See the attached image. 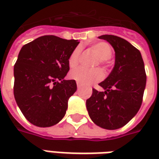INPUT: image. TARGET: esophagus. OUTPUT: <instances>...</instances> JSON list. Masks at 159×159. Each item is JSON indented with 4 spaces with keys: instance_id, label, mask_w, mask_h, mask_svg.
<instances>
[{
    "instance_id": "esophagus-1",
    "label": "esophagus",
    "mask_w": 159,
    "mask_h": 159,
    "mask_svg": "<svg viewBox=\"0 0 159 159\" xmlns=\"http://www.w3.org/2000/svg\"><path fill=\"white\" fill-rule=\"evenodd\" d=\"M76 86H77V88H78V89H80V88L82 87V84H81L80 83H76Z\"/></svg>"
}]
</instances>
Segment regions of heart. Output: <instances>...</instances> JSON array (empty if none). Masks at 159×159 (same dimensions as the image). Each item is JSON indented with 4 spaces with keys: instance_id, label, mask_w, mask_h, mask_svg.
I'll return each instance as SVG.
<instances>
[{
    "instance_id": "heart-1",
    "label": "heart",
    "mask_w": 159,
    "mask_h": 159,
    "mask_svg": "<svg viewBox=\"0 0 159 159\" xmlns=\"http://www.w3.org/2000/svg\"><path fill=\"white\" fill-rule=\"evenodd\" d=\"M92 49L100 59V64H104L106 60L109 59L112 54L111 46L107 42H98L92 46ZM80 49H74L69 57V66L74 68L77 66L79 61ZM70 77L82 84H91L100 81L103 77V72L100 69H86L83 67H78L73 70L70 73Z\"/></svg>"
}]
</instances>
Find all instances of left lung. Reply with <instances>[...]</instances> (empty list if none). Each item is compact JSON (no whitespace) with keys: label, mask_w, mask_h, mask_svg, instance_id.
<instances>
[{"label":"left lung","mask_w":159,"mask_h":159,"mask_svg":"<svg viewBox=\"0 0 159 159\" xmlns=\"http://www.w3.org/2000/svg\"><path fill=\"white\" fill-rule=\"evenodd\" d=\"M115 51V65L100 86L104 92L93 89L86 101L90 118L106 129H117L132 119L140 109L147 76L140 52L119 36L103 35Z\"/></svg>","instance_id":"8db88e82"}]
</instances>
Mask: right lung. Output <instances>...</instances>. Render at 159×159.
I'll list each match as a JSON object with an SVG mask.
<instances>
[{"label": "right lung", "instance_id": "right-lung-1", "mask_svg": "<svg viewBox=\"0 0 159 159\" xmlns=\"http://www.w3.org/2000/svg\"><path fill=\"white\" fill-rule=\"evenodd\" d=\"M77 40L43 36L22 47L14 65V98L30 123L51 127L66 115L75 80H65Z\"/></svg>", "mask_w": 159, "mask_h": 159}]
</instances>
